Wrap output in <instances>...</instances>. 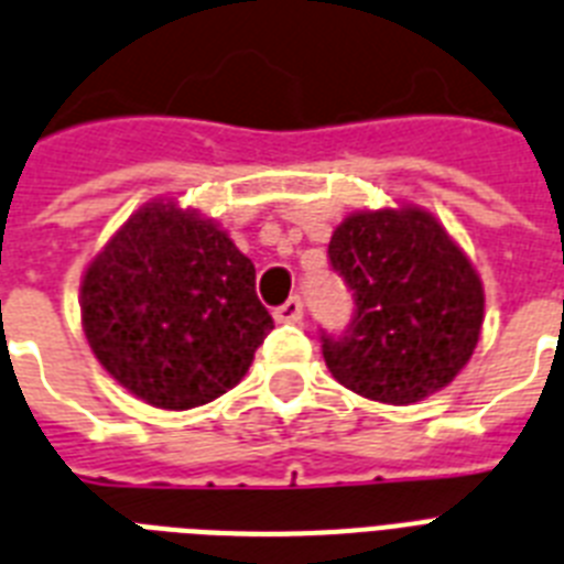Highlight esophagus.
<instances>
[{
	"label": "esophagus",
	"instance_id": "1",
	"mask_svg": "<svg viewBox=\"0 0 564 564\" xmlns=\"http://www.w3.org/2000/svg\"><path fill=\"white\" fill-rule=\"evenodd\" d=\"M304 318V304H301V297H290V301H283L278 310H274V322L281 324H297Z\"/></svg>",
	"mask_w": 564,
	"mask_h": 564
}]
</instances>
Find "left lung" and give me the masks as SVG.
I'll list each match as a JSON object with an SVG mask.
<instances>
[{
	"instance_id": "8db88e82",
	"label": "left lung",
	"mask_w": 564,
	"mask_h": 564,
	"mask_svg": "<svg viewBox=\"0 0 564 564\" xmlns=\"http://www.w3.org/2000/svg\"><path fill=\"white\" fill-rule=\"evenodd\" d=\"M329 267L354 292L341 336L322 329L329 373L368 400L411 405L460 373L484 324L466 254L423 208L361 210L333 231Z\"/></svg>"
}]
</instances>
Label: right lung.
<instances>
[{
    "label": "right lung",
    "mask_w": 564,
    "mask_h": 564,
    "mask_svg": "<svg viewBox=\"0 0 564 564\" xmlns=\"http://www.w3.org/2000/svg\"><path fill=\"white\" fill-rule=\"evenodd\" d=\"M80 315L100 365L167 411L235 388L274 327L254 263L226 231L173 203L135 210L91 260Z\"/></svg>",
    "instance_id": "1"
}]
</instances>
